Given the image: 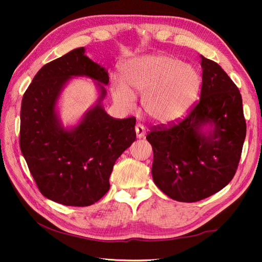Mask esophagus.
I'll return each instance as SVG.
<instances>
[{"label":"esophagus","instance_id":"obj_1","mask_svg":"<svg viewBox=\"0 0 262 262\" xmlns=\"http://www.w3.org/2000/svg\"><path fill=\"white\" fill-rule=\"evenodd\" d=\"M136 133H137V138L141 139V138H144V137H145L146 130H145V128H144L143 125L138 123V124L136 125Z\"/></svg>","mask_w":262,"mask_h":262}]
</instances>
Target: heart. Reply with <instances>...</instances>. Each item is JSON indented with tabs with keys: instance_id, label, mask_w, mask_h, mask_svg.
<instances>
[{
	"instance_id": "heart-1",
	"label": "heart",
	"mask_w": 262,
	"mask_h": 262,
	"mask_svg": "<svg viewBox=\"0 0 262 262\" xmlns=\"http://www.w3.org/2000/svg\"><path fill=\"white\" fill-rule=\"evenodd\" d=\"M121 79L112 81V95L122 109L134 106V94H142V108L157 123L185 116L201 90V75L181 60L166 54L142 55L121 67Z\"/></svg>"
}]
</instances>
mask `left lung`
Masks as SVG:
<instances>
[{"label": "left lung", "instance_id": "obj_1", "mask_svg": "<svg viewBox=\"0 0 262 262\" xmlns=\"http://www.w3.org/2000/svg\"><path fill=\"white\" fill-rule=\"evenodd\" d=\"M200 101L184 120L157 125L146 140L153 148L152 176L170 199L196 202L229 184L238 166L246 121L237 86L217 63L201 55Z\"/></svg>", "mask_w": 262, "mask_h": 262}]
</instances>
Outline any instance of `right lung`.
<instances>
[{"label":"right lung","instance_id":"add662e5","mask_svg":"<svg viewBox=\"0 0 262 262\" xmlns=\"http://www.w3.org/2000/svg\"><path fill=\"white\" fill-rule=\"evenodd\" d=\"M73 77L93 79L100 97L80 123L66 128L56 104ZM108 83L107 70L81 47L47 63L24 94L20 150L40 192L54 202L70 207L97 202L109 190L116 161L136 141V118H113L101 105Z\"/></svg>","mask_w":262,"mask_h":262}]
</instances>
